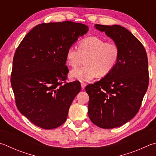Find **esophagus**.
Wrapping results in <instances>:
<instances>
[{"label":"esophagus","mask_w":156,"mask_h":156,"mask_svg":"<svg viewBox=\"0 0 156 156\" xmlns=\"http://www.w3.org/2000/svg\"><path fill=\"white\" fill-rule=\"evenodd\" d=\"M85 87H86V84L84 83H81V88L83 89H84V88H85Z\"/></svg>","instance_id":"1"}]
</instances>
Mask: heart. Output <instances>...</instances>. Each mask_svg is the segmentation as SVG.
<instances>
[{
  "label": "heart",
  "mask_w": 156,
  "mask_h": 156,
  "mask_svg": "<svg viewBox=\"0 0 156 156\" xmlns=\"http://www.w3.org/2000/svg\"><path fill=\"white\" fill-rule=\"evenodd\" d=\"M120 56V49L112 41H105L97 36H90L78 42V49L71 46L67 50L66 62L72 68L80 66L84 58L85 66L70 72V77L89 81L96 76L105 77L115 69Z\"/></svg>",
  "instance_id": "1"
}]
</instances>
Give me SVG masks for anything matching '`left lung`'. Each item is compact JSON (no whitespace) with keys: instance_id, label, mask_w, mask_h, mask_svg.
Here are the masks:
<instances>
[{"instance_id":"obj_1","label":"left lung","mask_w":156,"mask_h":156,"mask_svg":"<svg viewBox=\"0 0 156 156\" xmlns=\"http://www.w3.org/2000/svg\"><path fill=\"white\" fill-rule=\"evenodd\" d=\"M95 27L105 32L120 49L115 69L85 88L90 121L101 128L111 129L131 120L139 110L149 85L148 58L143 45L126 28L101 24Z\"/></svg>"}]
</instances>
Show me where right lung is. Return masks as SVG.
<instances>
[{"label": "right lung", "instance_id": "right-lung-1", "mask_svg": "<svg viewBox=\"0 0 156 156\" xmlns=\"http://www.w3.org/2000/svg\"><path fill=\"white\" fill-rule=\"evenodd\" d=\"M85 24L71 21L37 25L24 37L13 56L11 84L16 106L35 126L51 129L63 124L80 91L67 83V49L87 33Z\"/></svg>", "mask_w": 156, "mask_h": 156}]
</instances>
